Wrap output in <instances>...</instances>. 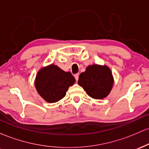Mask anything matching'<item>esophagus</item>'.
<instances>
[{
  "mask_svg": "<svg viewBox=\"0 0 149 149\" xmlns=\"http://www.w3.org/2000/svg\"><path fill=\"white\" fill-rule=\"evenodd\" d=\"M74 77H75V78H76V80H78V78H79V74H78V73H76V74L74 75Z\"/></svg>",
  "mask_w": 149,
  "mask_h": 149,
  "instance_id": "34e87169",
  "label": "esophagus"
}]
</instances>
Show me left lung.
Instances as JSON below:
<instances>
[{"mask_svg":"<svg viewBox=\"0 0 149 149\" xmlns=\"http://www.w3.org/2000/svg\"><path fill=\"white\" fill-rule=\"evenodd\" d=\"M113 76L109 66L92 64L79 76L78 83L86 93L95 100L107 97L113 86Z\"/></svg>","mask_w":149,"mask_h":149,"instance_id":"8db88e82","label":"left lung"}]
</instances>
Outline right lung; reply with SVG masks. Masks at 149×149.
I'll return each instance as SVG.
<instances>
[{
    "label": "right lung",
    "mask_w": 149,
    "mask_h": 149,
    "mask_svg": "<svg viewBox=\"0 0 149 149\" xmlns=\"http://www.w3.org/2000/svg\"><path fill=\"white\" fill-rule=\"evenodd\" d=\"M76 82L70 72H66L59 66L49 64L42 67L37 73L35 88L40 96L48 103H55L66 94L70 86Z\"/></svg>",
    "instance_id": "1"
}]
</instances>
